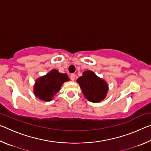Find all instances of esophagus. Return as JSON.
I'll use <instances>...</instances> for the list:
<instances>
[{
    "label": "esophagus",
    "instance_id": "esophagus-1",
    "mask_svg": "<svg viewBox=\"0 0 151 151\" xmlns=\"http://www.w3.org/2000/svg\"><path fill=\"white\" fill-rule=\"evenodd\" d=\"M70 79H71V81H73L75 80V74H71Z\"/></svg>",
    "mask_w": 151,
    "mask_h": 151
}]
</instances>
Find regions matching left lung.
<instances>
[{"label": "left lung", "mask_w": 151, "mask_h": 151, "mask_svg": "<svg viewBox=\"0 0 151 151\" xmlns=\"http://www.w3.org/2000/svg\"><path fill=\"white\" fill-rule=\"evenodd\" d=\"M84 96L94 103H100L106 98L109 85L106 81L97 76L92 70L84 71L83 75L77 80Z\"/></svg>", "instance_id": "1"}]
</instances>
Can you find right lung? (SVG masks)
<instances>
[{"mask_svg":"<svg viewBox=\"0 0 151 151\" xmlns=\"http://www.w3.org/2000/svg\"><path fill=\"white\" fill-rule=\"evenodd\" d=\"M69 81L66 73H60L57 69H52L45 75L36 80L34 85V94L42 101L49 102L54 98L64 83Z\"/></svg>","mask_w":151,"mask_h":151,"instance_id":"right-lung-1","label":"right lung"}]
</instances>
